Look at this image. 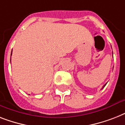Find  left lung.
<instances>
[{
  "label": "left lung",
  "instance_id": "left-lung-1",
  "mask_svg": "<svg viewBox=\"0 0 125 125\" xmlns=\"http://www.w3.org/2000/svg\"><path fill=\"white\" fill-rule=\"evenodd\" d=\"M112 54H113V53H112ZM106 85V83L105 84V85H103V88H104V87H105V86ZM103 88H102V89H103Z\"/></svg>",
  "mask_w": 125,
  "mask_h": 125
}]
</instances>
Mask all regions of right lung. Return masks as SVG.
Segmentation results:
<instances>
[{
	"mask_svg": "<svg viewBox=\"0 0 125 125\" xmlns=\"http://www.w3.org/2000/svg\"><path fill=\"white\" fill-rule=\"evenodd\" d=\"M11 54H12V51H11Z\"/></svg>",
	"mask_w": 125,
	"mask_h": 125,
	"instance_id": "add662e5",
	"label": "right lung"
}]
</instances>
